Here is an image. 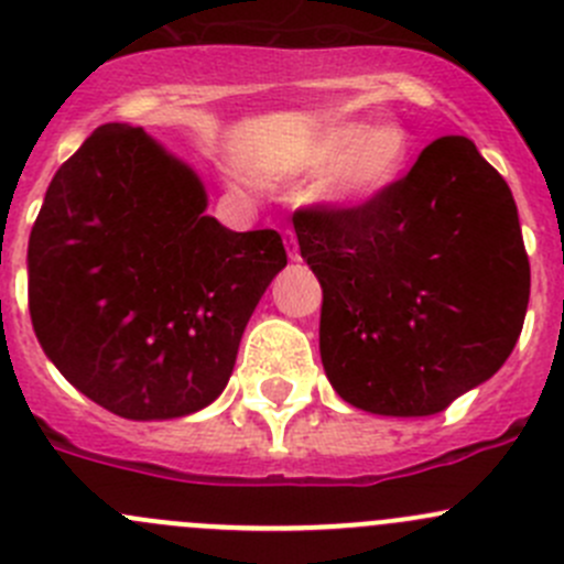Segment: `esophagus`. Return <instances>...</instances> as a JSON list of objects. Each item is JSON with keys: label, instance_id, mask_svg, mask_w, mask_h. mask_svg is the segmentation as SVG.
<instances>
[{"label": "esophagus", "instance_id": "34e87169", "mask_svg": "<svg viewBox=\"0 0 564 564\" xmlns=\"http://www.w3.org/2000/svg\"><path fill=\"white\" fill-rule=\"evenodd\" d=\"M283 242H286V248H289V259H292V261H300L297 237H294V231H292V229H286V231H283Z\"/></svg>", "mask_w": 564, "mask_h": 564}]
</instances>
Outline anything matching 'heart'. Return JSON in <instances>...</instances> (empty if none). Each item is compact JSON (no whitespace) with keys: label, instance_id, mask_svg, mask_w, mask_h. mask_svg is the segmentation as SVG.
Returning a JSON list of instances; mask_svg holds the SVG:
<instances>
[{"label":"heart","instance_id":"1","mask_svg":"<svg viewBox=\"0 0 564 564\" xmlns=\"http://www.w3.org/2000/svg\"><path fill=\"white\" fill-rule=\"evenodd\" d=\"M412 155V135L398 122H335L316 135L305 155L308 172L328 169L316 198L333 207H362L382 196L403 174Z\"/></svg>","mask_w":564,"mask_h":564}]
</instances>
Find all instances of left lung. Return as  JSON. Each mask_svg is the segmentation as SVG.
<instances>
[{"mask_svg":"<svg viewBox=\"0 0 564 564\" xmlns=\"http://www.w3.org/2000/svg\"><path fill=\"white\" fill-rule=\"evenodd\" d=\"M294 231L322 283L324 371L351 406L436 414L513 351L529 303L519 209L464 135L362 207L297 209Z\"/></svg>","mask_w":564,"mask_h":564,"instance_id":"8db88e82","label":"left lung"}]
</instances>
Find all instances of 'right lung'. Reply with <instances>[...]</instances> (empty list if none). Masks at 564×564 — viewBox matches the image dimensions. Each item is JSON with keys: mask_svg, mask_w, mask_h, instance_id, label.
<instances>
[{"mask_svg": "<svg viewBox=\"0 0 564 564\" xmlns=\"http://www.w3.org/2000/svg\"><path fill=\"white\" fill-rule=\"evenodd\" d=\"M204 209L196 172L119 122L100 124L45 191L26 253L32 327L62 377L119 417L213 403L286 267L278 231H231Z\"/></svg>", "mask_w": 564, "mask_h": 564, "instance_id": "obj_1", "label": "right lung"}]
</instances>
